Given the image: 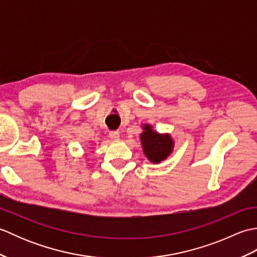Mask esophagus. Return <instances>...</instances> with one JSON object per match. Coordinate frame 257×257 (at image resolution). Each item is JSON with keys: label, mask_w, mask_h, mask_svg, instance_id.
I'll list each match as a JSON object with an SVG mask.
<instances>
[{"label": "esophagus", "mask_w": 257, "mask_h": 257, "mask_svg": "<svg viewBox=\"0 0 257 257\" xmlns=\"http://www.w3.org/2000/svg\"><path fill=\"white\" fill-rule=\"evenodd\" d=\"M119 133L117 132V130H113V132H110L109 133V137H110L112 140H117L119 139Z\"/></svg>", "instance_id": "1"}]
</instances>
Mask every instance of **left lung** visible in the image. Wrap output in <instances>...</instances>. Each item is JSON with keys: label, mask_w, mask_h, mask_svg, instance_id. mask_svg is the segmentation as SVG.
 Wrapping results in <instances>:
<instances>
[{"label": "left lung", "mask_w": 257, "mask_h": 257, "mask_svg": "<svg viewBox=\"0 0 257 257\" xmlns=\"http://www.w3.org/2000/svg\"><path fill=\"white\" fill-rule=\"evenodd\" d=\"M144 130L145 132L141 134L140 139L147 158L155 163L165 160L171 154L173 148V140L170 136L154 132L149 124H145Z\"/></svg>", "instance_id": "left-lung-1"}]
</instances>
